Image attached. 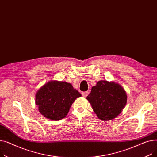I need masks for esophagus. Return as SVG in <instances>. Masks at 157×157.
I'll use <instances>...</instances> for the list:
<instances>
[{
	"instance_id": "esophagus-1",
	"label": "esophagus",
	"mask_w": 157,
	"mask_h": 157,
	"mask_svg": "<svg viewBox=\"0 0 157 157\" xmlns=\"http://www.w3.org/2000/svg\"><path fill=\"white\" fill-rule=\"evenodd\" d=\"M89 92H82L81 94H82V96L84 97H86L87 95H88Z\"/></svg>"
}]
</instances>
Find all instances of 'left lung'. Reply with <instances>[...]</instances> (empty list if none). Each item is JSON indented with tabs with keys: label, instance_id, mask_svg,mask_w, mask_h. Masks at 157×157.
<instances>
[{
	"label": "left lung",
	"instance_id": "8db88e82",
	"mask_svg": "<svg viewBox=\"0 0 157 157\" xmlns=\"http://www.w3.org/2000/svg\"><path fill=\"white\" fill-rule=\"evenodd\" d=\"M86 99L98 118L108 121L120 114L127 104V96L125 90L119 84L102 80L92 88Z\"/></svg>",
	"mask_w": 157,
	"mask_h": 157
}]
</instances>
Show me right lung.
I'll list each match as a JSON object with an SVG mask.
<instances>
[{
	"label": "right lung",
	"instance_id": "add662e5",
	"mask_svg": "<svg viewBox=\"0 0 157 157\" xmlns=\"http://www.w3.org/2000/svg\"><path fill=\"white\" fill-rule=\"evenodd\" d=\"M81 95L71 83L51 81L40 87L36 94V104L43 116L52 120L64 118L78 97Z\"/></svg>",
	"mask_w": 157,
	"mask_h": 157
}]
</instances>
